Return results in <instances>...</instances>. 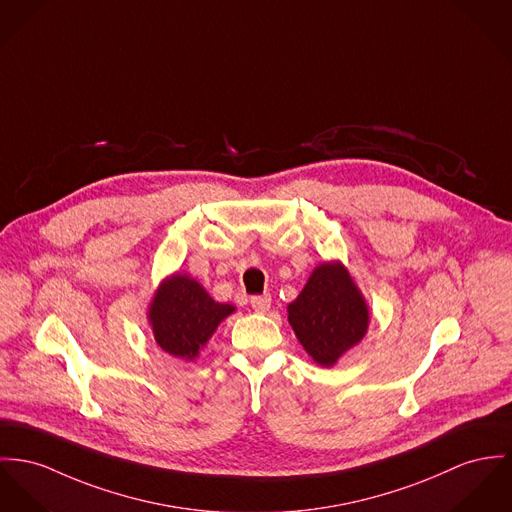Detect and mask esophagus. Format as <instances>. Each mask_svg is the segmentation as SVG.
Returning <instances> with one entry per match:
<instances>
[{
    "mask_svg": "<svg viewBox=\"0 0 512 512\" xmlns=\"http://www.w3.org/2000/svg\"><path fill=\"white\" fill-rule=\"evenodd\" d=\"M251 308L255 310V312H269V308H271V296L269 294H263V296H253L251 298Z\"/></svg>",
    "mask_w": 512,
    "mask_h": 512,
    "instance_id": "esophagus-1",
    "label": "esophagus"
}]
</instances>
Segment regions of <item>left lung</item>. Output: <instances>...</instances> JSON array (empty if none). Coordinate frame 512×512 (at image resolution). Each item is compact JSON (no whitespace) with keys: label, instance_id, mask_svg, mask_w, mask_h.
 Listing matches in <instances>:
<instances>
[{"label":"left lung","instance_id":"obj_1","mask_svg":"<svg viewBox=\"0 0 512 512\" xmlns=\"http://www.w3.org/2000/svg\"><path fill=\"white\" fill-rule=\"evenodd\" d=\"M288 321L306 353L331 366L364 337L368 308L345 267L323 263L288 306Z\"/></svg>","mask_w":512,"mask_h":512}]
</instances>
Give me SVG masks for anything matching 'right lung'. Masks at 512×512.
<instances>
[{
    "instance_id": "add662e5",
    "label": "right lung",
    "mask_w": 512,
    "mask_h": 512,
    "mask_svg": "<svg viewBox=\"0 0 512 512\" xmlns=\"http://www.w3.org/2000/svg\"><path fill=\"white\" fill-rule=\"evenodd\" d=\"M232 312L234 306L214 302L197 280L173 275L161 284L150 308V321L165 353L193 360L218 323Z\"/></svg>"
}]
</instances>
